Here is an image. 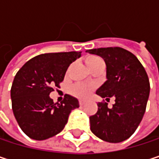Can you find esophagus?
<instances>
[{"label": "esophagus", "instance_id": "esophagus-1", "mask_svg": "<svg viewBox=\"0 0 159 159\" xmlns=\"http://www.w3.org/2000/svg\"><path fill=\"white\" fill-rule=\"evenodd\" d=\"M79 104H80V106H83V105L84 104V100H80Z\"/></svg>", "mask_w": 159, "mask_h": 159}]
</instances>
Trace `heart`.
Returning a JSON list of instances; mask_svg holds the SVG:
<instances>
[{
  "label": "heart",
  "instance_id": "obj_1",
  "mask_svg": "<svg viewBox=\"0 0 159 159\" xmlns=\"http://www.w3.org/2000/svg\"><path fill=\"white\" fill-rule=\"evenodd\" d=\"M101 61V59L98 56H88L84 59V61H85V64L86 66L89 68H91L94 64H96L98 61ZM94 89V86L91 85V84H84V83H77L75 84H74L72 87H71V93L77 97L80 98H87L92 90Z\"/></svg>",
  "mask_w": 159,
  "mask_h": 159
}]
</instances>
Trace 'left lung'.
Here are the masks:
<instances>
[{"label": "left lung", "mask_w": 159, "mask_h": 159, "mask_svg": "<svg viewBox=\"0 0 159 159\" xmlns=\"http://www.w3.org/2000/svg\"><path fill=\"white\" fill-rule=\"evenodd\" d=\"M86 52L102 57L107 66V80L96 94L107 101L115 98L111 108L106 102L98 103L97 113L89 117L90 130L103 141L122 142L135 132L145 112L150 92L147 74L138 59L124 48H93Z\"/></svg>", "instance_id": "left-lung-1"}]
</instances>
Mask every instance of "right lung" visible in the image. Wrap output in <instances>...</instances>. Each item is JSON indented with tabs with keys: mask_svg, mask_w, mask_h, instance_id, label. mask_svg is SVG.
I'll return each instance as SVG.
<instances>
[{
	"mask_svg": "<svg viewBox=\"0 0 159 159\" xmlns=\"http://www.w3.org/2000/svg\"><path fill=\"white\" fill-rule=\"evenodd\" d=\"M82 51L44 53L38 55L17 72L11 88L12 108L22 131L31 139L46 140L61 133L71 111L79 101L65 95L54 103L49 94L63 81L69 65L81 57Z\"/></svg>",
	"mask_w": 159,
	"mask_h": 159,
	"instance_id": "1",
	"label": "right lung"
}]
</instances>
